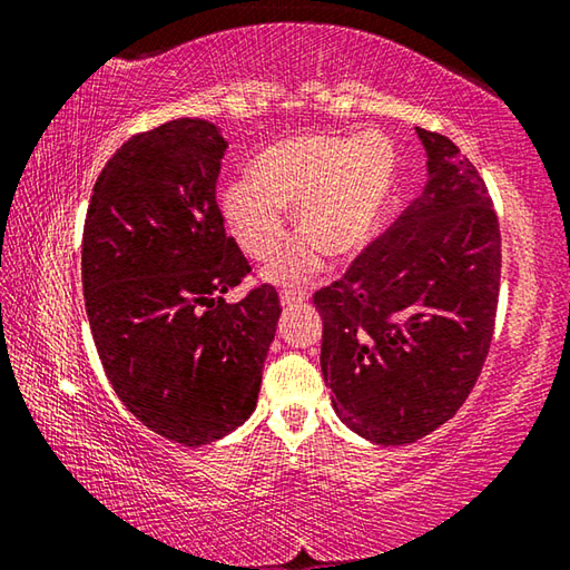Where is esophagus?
Here are the masks:
<instances>
[{"instance_id":"obj_1","label":"esophagus","mask_w":570,"mask_h":570,"mask_svg":"<svg viewBox=\"0 0 570 570\" xmlns=\"http://www.w3.org/2000/svg\"><path fill=\"white\" fill-rule=\"evenodd\" d=\"M308 294L306 292H296V288H284L282 292V304L284 306H298V304H306Z\"/></svg>"}]
</instances>
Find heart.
<instances>
[{
	"label": "heart",
	"mask_w": 570,
	"mask_h": 570,
	"mask_svg": "<svg viewBox=\"0 0 570 570\" xmlns=\"http://www.w3.org/2000/svg\"><path fill=\"white\" fill-rule=\"evenodd\" d=\"M394 176L392 142L382 135H304L266 148L254 183L224 193L230 230L256 262H268L286 238L282 208L296 210V244L272 268L276 282H302L316 268L314 247L332 262L354 256L377 226Z\"/></svg>",
	"instance_id": "b5f03b06"
}]
</instances>
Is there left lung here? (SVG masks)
<instances>
[{
  "label": "left lung",
  "instance_id": "1",
  "mask_svg": "<svg viewBox=\"0 0 570 570\" xmlns=\"http://www.w3.org/2000/svg\"><path fill=\"white\" fill-rule=\"evenodd\" d=\"M417 135L430 158L420 196L314 294L334 412L377 445L445 424L475 387L495 330L500 226L488 186L445 135Z\"/></svg>",
  "mask_w": 570,
  "mask_h": 570
}]
</instances>
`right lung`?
<instances>
[{"instance_id":"1","label":"right lung","mask_w":570,"mask_h":570,"mask_svg":"<svg viewBox=\"0 0 570 570\" xmlns=\"http://www.w3.org/2000/svg\"><path fill=\"white\" fill-rule=\"evenodd\" d=\"M228 142L178 118L132 135L95 180L82 230L90 332L115 394L160 438L200 448L256 410L278 292L250 274L216 200Z\"/></svg>"}]
</instances>
